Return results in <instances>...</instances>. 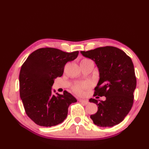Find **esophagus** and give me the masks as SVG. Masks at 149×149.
<instances>
[{"mask_svg":"<svg viewBox=\"0 0 149 149\" xmlns=\"http://www.w3.org/2000/svg\"><path fill=\"white\" fill-rule=\"evenodd\" d=\"M79 101L80 102L84 103V104H87L88 103H89V102H88L87 100H84V99H79Z\"/></svg>","mask_w":149,"mask_h":149,"instance_id":"1","label":"esophagus"}]
</instances>
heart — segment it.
<instances>
[{
	"label": "heart",
	"mask_w": 149,
	"mask_h": 149,
	"mask_svg": "<svg viewBox=\"0 0 149 149\" xmlns=\"http://www.w3.org/2000/svg\"><path fill=\"white\" fill-rule=\"evenodd\" d=\"M92 62L91 60L88 59V58H84L81 62ZM90 84L89 83H83V84H77L74 85L72 87V90L75 93H76L77 95H82L84 93V91L85 89H87L88 87H89Z\"/></svg>",
	"instance_id": "obj_1"
}]
</instances>
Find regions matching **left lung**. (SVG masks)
<instances>
[{
	"mask_svg": "<svg viewBox=\"0 0 149 149\" xmlns=\"http://www.w3.org/2000/svg\"><path fill=\"white\" fill-rule=\"evenodd\" d=\"M97 64L100 79L94 95L104 96L106 100L90 99L98 107L90 118L100 127H112L122 122L132 109L136 88L135 70L131 58L118 48L106 46L81 51Z\"/></svg>",
	"mask_w": 149,
	"mask_h": 149,
	"instance_id": "8db88e82",
	"label": "left lung"
}]
</instances>
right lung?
Instances as JSON below:
<instances>
[{"label":"right lung","mask_w":149,"mask_h":149,"mask_svg":"<svg viewBox=\"0 0 149 149\" xmlns=\"http://www.w3.org/2000/svg\"><path fill=\"white\" fill-rule=\"evenodd\" d=\"M78 54L79 51L41 48L33 52L22 64L19 95L26 114L36 124L44 127L59 124L66 118L69 106L77 102L65 91L63 95H52V86L54 79L62 75L65 64L75 60Z\"/></svg>","instance_id":"add662e5"}]
</instances>
